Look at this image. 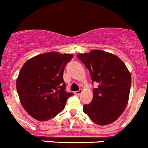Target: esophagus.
I'll list each match as a JSON object with an SVG mask.
<instances>
[{
    "mask_svg": "<svg viewBox=\"0 0 148 148\" xmlns=\"http://www.w3.org/2000/svg\"><path fill=\"white\" fill-rule=\"evenodd\" d=\"M82 92H83V90H82V89H80L79 91H76L75 92H74V93H75L76 95L79 96V95H80V94L82 93Z\"/></svg>",
    "mask_w": 148,
    "mask_h": 148,
    "instance_id": "34e87169",
    "label": "esophagus"
}]
</instances>
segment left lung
<instances>
[{"label":"left lung","mask_w":148,"mask_h":148,"mask_svg":"<svg viewBox=\"0 0 148 148\" xmlns=\"http://www.w3.org/2000/svg\"><path fill=\"white\" fill-rule=\"evenodd\" d=\"M90 72L93 90L91 103L83 106V112L97 125L115 121L125 110L129 99L131 74L119 57L107 51L94 49L76 55Z\"/></svg>","instance_id":"1"}]
</instances>
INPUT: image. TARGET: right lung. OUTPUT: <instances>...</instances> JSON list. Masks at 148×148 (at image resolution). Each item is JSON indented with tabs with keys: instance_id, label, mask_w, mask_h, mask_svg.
Listing matches in <instances>:
<instances>
[{
	"instance_id": "obj_1",
	"label": "right lung",
	"mask_w": 148,
	"mask_h": 148,
	"mask_svg": "<svg viewBox=\"0 0 148 148\" xmlns=\"http://www.w3.org/2000/svg\"><path fill=\"white\" fill-rule=\"evenodd\" d=\"M73 56L51 51L37 55L23 65L17 92L23 108L34 119L45 121L65 108L73 93L65 91L63 72Z\"/></svg>"
}]
</instances>
